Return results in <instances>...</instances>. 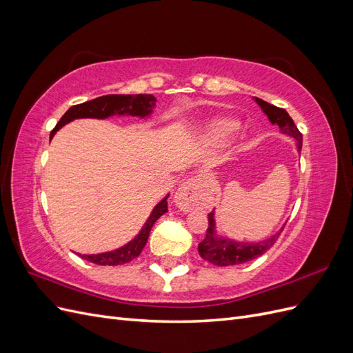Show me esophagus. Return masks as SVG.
<instances>
[{
	"label": "esophagus",
	"instance_id": "esophagus-1",
	"mask_svg": "<svg viewBox=\"0 0 353 353\" xmlns=\"http://www.w3.org/2000/svg\"><path fill=\"white\" fill-rule=\"evenodd\" d=\"M201 191H203V178L200 176L190 178L178 188V191L175 193L174 201L176 208H179L183 212H191L200 203Z\"/></svg>",
	"mask_w": 353,
	"mask_h": 353
}]
</instances>
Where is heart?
<instances>
[{
    "mask_svg": "<svg viewBox=\"0 0 353 353\" xmlns=\"http://www.w3.org/2000/svg\"><path fill=\"white\" fill-rule=\"evenodd\" d=\"M237 123L230 119H215L205 128V141L210 145H219L225 143L236 132Z\"/></svg>",
    "mask_w": 353,
    "mask_h": 353,
    "instance_id": "heart-1",
    "label": "heart"
}]
</instances>
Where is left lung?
Segmentation results:
<instances>
[{
	"instance_id": "obj_1",
	"label": "left lung",
	"mask_w": 353,
	"mask_h": 353,
	"mask_svg": "<svg viewBox=\"0 0 353 353\" xmlns=\"http://www.w3.org/2000/svg\"><path fill=\"white\" fill-rule=\"evenodd\" d=\"M254 101L261 105V109L265 112V114L270 117L271 123H276L280 126L283 134H287L293 137L297 141V148L301 150L302 148V134L297 130L293 119L290 117L284 109L276 108L274 104L266 103L261 99H256ZM209 227L206 231V237L199 244V254L203 259L216 265V266H231V265H239L253 261L259 258L266 250L271 249L274 243L279 240L280 234L283 232L284 227L274 234V236L268 240H263L259 243H239L232 241L228 239H219L215 232V219H213V210L208 215Z\"/></svg>"
}]
</instances>
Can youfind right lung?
Listing matches in <instances>:
<instances>
[{"instance_id":"right-lung-1","label":"right lung","mask_w":353,"mask_h":353,"mask_svg":"<svg viewBox=\"0 0 353 353\" xmlns=\"http://www.w3.org/2000/svg\"><path fill=\"white\" fill-rule=\"evenodd\" d=\"M156 105V97L152 94H135V95H121V94H112V95H103V97L94 99L91 101H85L72 108L61 116V119L56 125L54 130L50 134V140L54 134L60 130L63 125L73 119H79V117H95V119H104L113 114H131V116H140L144 117L152 113V109ZM168 212V196L159 203L153 209L150 218L144 223L143 230L138 232V236L128 244L122 245L121 249H116L113 252H105L99 254H79L82 259L90 261L97 265H123L135 259L140 256L141 250L150 236L152 227L154 222Z\"/></svg>"}]
</instances>
